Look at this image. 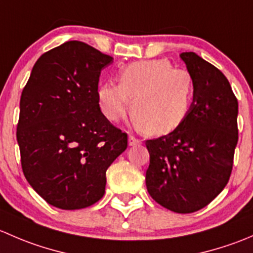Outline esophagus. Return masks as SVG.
<instances>
[{
    "label": "esophagus",
    "mask_w": 253,
    "mask_h": 253,
    "mask_svg": "<svg viewBox=\"0 0 253 253\" xmlns=\"http://www.w3.org/2000/svg\"><path fill=\"white\" fill-rule=\"evenodd\" d=\"M139 143H141V141H139L138 138H136V137H133V136L128 137V144L129 145H137V144H139Z\"/></svg>",
    "instance_id": "34e87169"
}]
</instances>
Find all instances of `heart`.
Instances as JSON below:
<instances>
[{"mask_svg": "<svg viewBox=\"0 0 253 253\" xmlns=\"http://www.w3.org/2000/svg\"><path fill=\"white\" fill-rule=\"evenodd\" d=\"M119 82H106L98 91L101 111L112 122L126 115L131 100L134 126L162 136L177 129L192 108V76L185 68H174L167 58L129 63Z\"/></svg>", "mask_w": 253, "mask_h": 253, "instance_id": "obj_1", "label": "heart"}]
</instances>
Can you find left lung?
Listing matches in <instances>:
<instances>
[{
  "instance_id": "obj_1",
  "label": "left lung",
  "mask_w": 253,
  "mask_h": 253,
  "mask_svg": "<svg viewBox=\"0 0 253 253\" xmlns=\"http://www.w3.org/2000/svg\"><path fill=\"white\" fill-rule=\"evenodd\" d=\"M195 84L192 108L175 131L145 142V185L153 200L175 213L208 206L230 178L239 139L237 99L215 66L195 52L180 55Z\"/></svg>"
}]
</instances>
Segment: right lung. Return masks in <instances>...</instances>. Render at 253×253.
<instances>
[{"label":"right lung","instance_id":"1","mask_svg":"<svg viewBox=\"0 0 253 253\" xmlns=\"http://www.w3.org/2000/svg\"><path fill=\"white\" fill-rule=\"evenodd\" d=\"M114 58L82 42L42 53L20 96L17 141L23 174L48 205L72 211L105 193L106 170L127 133L100 110V72Z\"/></svg>","mask_w":253,"mask_h":253}]
</instances>
